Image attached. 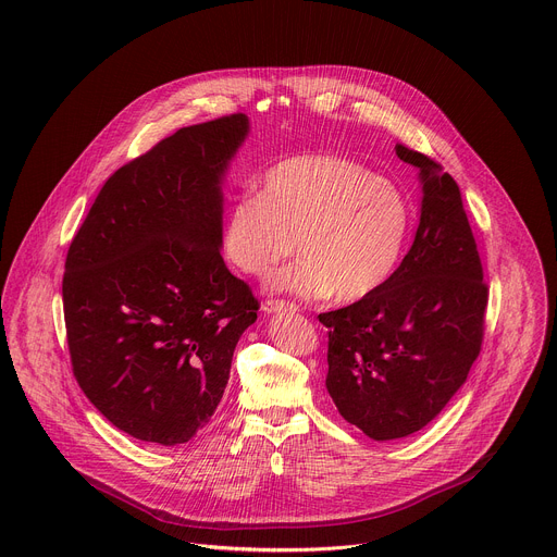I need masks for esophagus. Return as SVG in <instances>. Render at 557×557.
I'll list each match as a JSON object with an SVG mask.
<instances>
[{
  "label": "esophagus",
  "mask_w": 557,
  "mask_h": 557,
  "mask_svg": "<svg viewBox=\"0 0 557 557\" xmlns=\"http://www.w3.org/2000/svg\"><path fill=\"white\" fill-rule=\"evenodd\" d=\"M264 310L267 312H295L297 310V304L293 301H286V299H267L264 301Z\"/></svg>",
  "instance_id": "1"
}]
</instances>
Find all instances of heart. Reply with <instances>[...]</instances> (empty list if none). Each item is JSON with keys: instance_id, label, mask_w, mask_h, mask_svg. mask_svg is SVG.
<instances>
[{"instance_id": "heart-1", "label": "heart", "mask_w": 557, "mask_h": 557, "mask_svg": "<svg viewBox=\"0 0 557 557\" xmlns=\"http://www.w3.org/2000/svg\"><path fill=\"white\" fill-rule=\"evenodd\" d=\"M414 211L394 183L350 158L293 156L273 165L262 191L237 196L222 226L224 258L247 275H267L295 249L271 286L299 297L357 301L399 269Z\"/></svg>"}]
</instances>
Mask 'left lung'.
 Segmentation results:
<instances>
[{
	"mask_svg": "<svg viewBox=\"0 0 557 557\" xmlns=\"http://www.w3.org/2000/svg\"><path fill=\"white\" fill-rule=\"evenodd\" d=\"M394 149L423 183L412 249L381 290L320 314L329 394L374 441L410 436L449 404L481 352L490 299L456 181L434 158Z\"/></svg>",
	"mask_w": 557,
	"mask_h": 557,
	"instance_id": "8db88e82",
	"label": "left lung"
}]
</instances>
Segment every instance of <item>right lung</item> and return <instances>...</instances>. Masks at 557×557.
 I'll return each mask as SVG.
<instances>
[{"label": "right lung", "instance_id": "right-lung-1", "mask_svg": "<svg viewBox=\"0 0 557 557\" xmlns=\"http://www.w3.org/2000/svg\"><path fill=\"white\" fill-rule=\"evenodd\" d=\"M245 114L189 125L116 170L72 237L63 317L72 374L125 434L194 438L215 412L260 301L222 256V174Z\"/></svg>", "mask_w": 557, "mask_h": 557}]
</instances>
